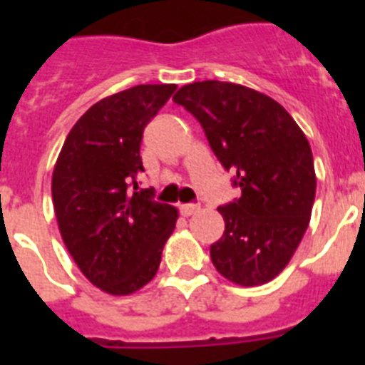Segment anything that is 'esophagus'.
Wrapping results in <instances>:
<instances>
[{
    "instance_id": "1",
    "label": "esophagus",
    "mask_w": 365,
    "mask_h": 365,
    "mask_svg": "<svg viewBox=\"0 0 365 365\" xmlns=\"http://www.w3.org/2000/svg\"><path fill=\"white\" fill-rule=\"evenodd\" d=\"M199 210V205H180V212H182L183 216H193V214H197Z\"/></svg>"
}]
</instances>
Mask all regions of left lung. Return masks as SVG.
<instances>
[{"label": "left lung", "mask_w": 365, "mask_h": 365, "mask_svg": "<svg viewBox=\"0 0 365 365\" xmlns=\"http://www.w3.org/2000/svg\"><path fill=\"white\" fill-rule=\"evenodd\" d=\"M174 102L197 117L242 191L217 208L225 231L210 246L212 263L239 286L269 282L288 265L311 222L317 174L309 140L277 100L237 83H191Z\"/></svg>", "instance_id": "1"}]
</instances>
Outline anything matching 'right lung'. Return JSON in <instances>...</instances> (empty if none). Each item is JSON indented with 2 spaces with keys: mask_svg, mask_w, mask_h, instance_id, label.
<instances>
[{
  "mask_svg": "<svg viewBox=\"0 0 365 365\" xmlns=\"http://www.w3.org/2000/svg\"><path fill=\"white\" fill-rule=\"evenodd\" d=\"M176 85H136L88 108L53 172V205L66 248L91 282L130 295L157 274L178 210L138 191L143 128ZM135 189L132 192L130 185Z\"/></svg>",
  "mask_w": 365,
  "mask_h": 365,
  "instance_id": "1",
  "label": "right lung"
}]
</instances>
